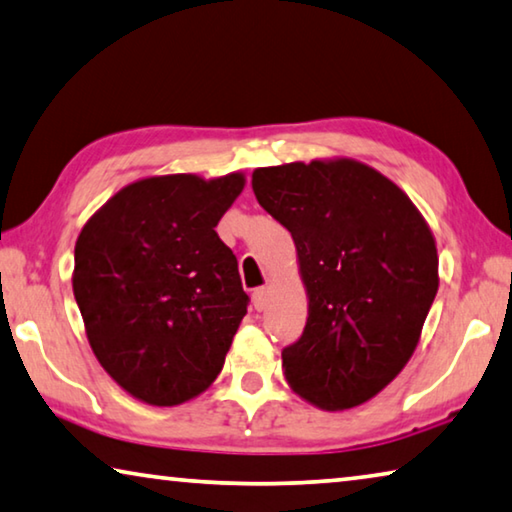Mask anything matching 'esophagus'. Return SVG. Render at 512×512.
Returning <instances> with one entry per match:
<instances>
[{
	"label": "esophagus",
	"instance_id": "esophagus-1",
	"mask_svg": "<svg viewBox=\"0 0 512 512\" xmlns=\"http://www.w3.org/2000/svg\"><path fill=\"white\" fill-rule=\"evenodd\" d=\"M253 305H255L257 312L266 310V305H269V289H266V287L255 289L253 291Z\"/></svg>",
	"mask_w": 512,
	"mask_h": 512
}]
</instances>
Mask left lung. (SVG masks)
<instances>
[{
  "label": "left lung",
  "instance_id": "obj_1",
  "mask_svg": "<svg viewBox=\"0 0 512 512\" xmlns=\"http://www.w3.org/2000/svg\"><path fill=\"white\" fill-rule=\"evenodd\" d=\"M257 202L294 237L310 298L282 348L296 394L355 408L399 376L437 294V248L410 198L358 161L257 168Z\"/></svg>",
  "mask_w": 512,
  "mask_h": 512
}]
</instances>
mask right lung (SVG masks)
Instances as JSON below:
<instances>
[{
	"label": "right lung",
	"mask_w": 512,
	"mask_h": 512,
	"mask_svg": "<svg viewBox=\"0 0 512 512\" xmlns=\"http://www.w3.org/2000/svg\"><path fill=\"white\" fill-rule=\"evenodd\" d=\"M243 175L148 177L118 191L81 230L72 289L95 358L150 405L214 383L250 298L214 227Z\"/></svg>",
	"instance_id": "1"
}]
</instances>
